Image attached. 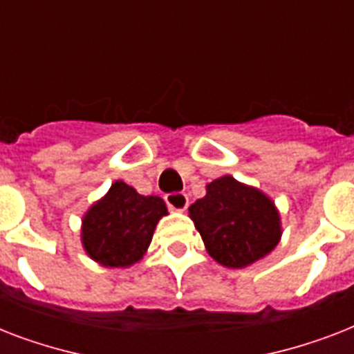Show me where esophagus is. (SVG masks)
<instances>
[{"label": "esophagus", "mask_w": 354, "mask_h": 354, "mask_svg": "<svg viewBox=\"0 0 354 354\" xmlns=\"http://www.w3.org/2000/svg\"><path fill=\"white\" fill-rule=\"evenodd\" d=\"M167 205L174 211H185L189 205V196L185 193H169L165 194Z\"/></svg>", "instance_id": "34e87169"}]
</instances>
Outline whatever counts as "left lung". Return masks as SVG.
I'll list each match as a JSON object with an SVG mask.
<instances>
[{
	"instance_id": "left-lung-1",
	"label": "left lung",
	"mask_w": 354,
	"mask_h": 354,
	"mask_svg": "<svg viewBox=\"0 0 354 354\" xmlns=\"http://www.w3.org/2000/svg\"><path fill=\"white\" fill-rule=\"evenodd\" d=\"M189 216L216 263L242 268L268 255L281 239L279 213L259 189L222 176L189 207Z\"/></svg>"
}]
</instances>
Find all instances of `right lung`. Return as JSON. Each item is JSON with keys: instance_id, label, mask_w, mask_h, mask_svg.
<instances>
[{"instance_id": "add662e5", "label": "right lung", "mask_w": 354, "mask_h": 354, "mask_svg": "<svg viewBox=\"0 0 354 354\" xmlns=\"http://www.w3.org/2000/svg\"><path fill=\"white\" fill-rule=\"evenodd\" d=\"M167 215L160 196H143L124 182H115L82 221V246L102 266H130L143 257L156 224Z\"/></svg>"}]
</instances>
